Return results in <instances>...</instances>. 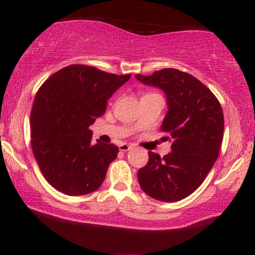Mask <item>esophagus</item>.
Returning a JSON list of instances; mask_svg holds the SVG:
<instances>
[{
	"mask_svg": "<svg viewBox=\"0 0 255 255\" xmlns=\"http://www.w3.org/2000/svg\"><path fill=\"white\" fill-rule=\"evenodd\" d=\"M131 147L128 144H120L119 145V150L120 152H127V150L130 149Z\"/></svg>",
	"mask_w": 255,
	"mask_h": 255,
	"instance_id": "34e87169",
	"label": "esophagus"
}]
</instances>
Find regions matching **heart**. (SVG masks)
I'll return each instance as SVG.
<instances>
[{"instance_id": "heart-1", "label": "heart", "mask_w": 255, "mask_h": 255, "mask_svg": "<svg viewBox=\"0 0 255 255\" xmlns=\"http://www.w3.org/2000/svg\"><path fill=\"white\" fill-rule=\"evenodd\" d=\"M146 94H153V93H146ZM146 94H145V96H146Z\"/></svg>"}]
</instances>
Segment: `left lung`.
<instances>
[{"label": "left lung", "instance_id": "8db88e82", "mask_svg": "<svg viewBox=\"0 0 255 255\" xmlns=\"http://www.w3.org/2000/svg\"><path fill=\"white\" fill-rule=\"evenodd\" d=\"M145 85L165 93L167 110L161 131L172 152H148V162L138 171L143 191L154 199L173 202L191 195L204 182L218 157L224 115L213 92L196 77L174 68L135 75Z\"/></svg>", "mask_w": 255, "mask_h": 255}]
</instances>
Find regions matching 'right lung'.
Segmentation results:
<instances>
[{
    "label": "right lung",
    "instance_id": "obj_1",
    "mask_svg": "<svg viewBox=\"0 0 255 255\" xmlns=\"http://www.w3.org/2000/svg\"><path fill=\"white\" fill-rule=\"evenodd\" d=\"M130 76L70 65L38 90L30 115L31 147L42 175L56 190L83 196L101 187L119 148L100 140L93 144L89 127Z\"/></svg>",
    "mask_w": 255,
    "mask_h": 255
}]
</instances>
